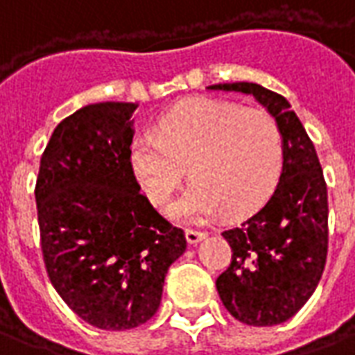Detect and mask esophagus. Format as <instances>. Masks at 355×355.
<instances>
[{"label":"esophagus","mask_w":355,"mask_h":355,"mask_svg":"<svg viewBox=\"0 0 355 355\" xmlns=\"http://www.w3.org/2000/svg\"><path fill=\"white\" fill-rule=\"evenodd\" d=\"M205 236H207V234L202 232V230L186 229V240H188V244H198V242H202Z\"/></svg>","instance_id":"34e87169"}]
</instances>
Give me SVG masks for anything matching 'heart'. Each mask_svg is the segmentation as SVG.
Returning a JSON list of instances; mask_svg holds the SVG:
<instances>
[{
  "label": "heart",
  "instance_id": "obj_1",
  "mask_svg": "<svg viewBox=\"0 0 355 355\" xmlns=\"http://www.w3.org/2000/svg\"><path fill=\"white\" fill-rule=\"evenodd\" d=\"M146 198L165 205L188 175L194 182L169 215L202 223L219 213L242 217L272 194L282 167V138L275 119L232 101L188 100L167 111L155 138H138L128 153Z\"/></svg>",
  "mask_w": 355,
  "mask_h": 355
}]
</instances>
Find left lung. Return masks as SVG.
I'll return each mask as SVG.
<instances>
[{
	"label": "left lung",
	"instance_id": "8db88e82",
	"mask_svg": "<svg viewBox=\"0 0 355 355\" xmlns=\"http://www.w3.org/2000/svg\"><path fill=\"white\" fill-rule=\"evenodd\" d=\"M207 88L254 96L281 130L279 184L259 211L223 232L232 248V261L215 284L223 306L238 321L254 327L284 323L311 298L327 261L329 202L323 169L306 128L281 94L254 83Z\"/></svg>",
	"mask_w": 355,
	"mask_h": 355
}]
</instances>
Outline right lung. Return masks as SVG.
Masks as SVG:
<instances>
[{"instance_id": "right-lung-1", "label": "right lung", "mask_w": 355, "mask_h": 355, "mask_svg": "<svg viewBox=\"0 0 355 355\" xmlns=\"http://www.w3.org/2000/svg\"><path fill=\"white\" fill-rule=\"evenodd\" d=\"M136 103H92L63 119L36 178L40 242L48 277L76 315L126 331L159 309L165 275L186 250L140 194L130 169Z\"/></svg>"}]
</instances>
